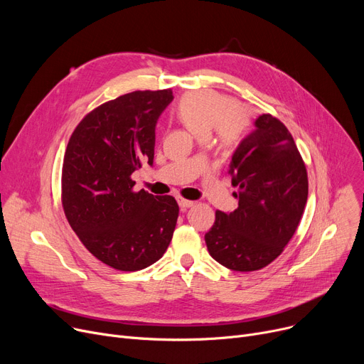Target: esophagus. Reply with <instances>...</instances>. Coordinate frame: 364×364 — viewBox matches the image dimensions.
Listing matches in <instances>:
<instances>
[{
    "mask_svg": "<svg viewBox=\"0 0 364 364\" xmlns=\"http://www.w3.org/2000/svg\"><path fill=\"white\" fill-rule=\"evenodd\" d=\"M178 205H180L181 209H186V208L193 206L195 202H193V200H187V199H184V198H178Z\"/></svg>",
    "mask_w": 364,
    "mask_h": 364,
    "instance_id": "1",
    "label": "esophagus"
}]
</instances>
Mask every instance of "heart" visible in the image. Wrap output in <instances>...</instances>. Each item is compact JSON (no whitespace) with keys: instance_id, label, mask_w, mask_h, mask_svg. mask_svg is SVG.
<instances>
[{"instance_id":"b5f03b06","label":"heart","mask_w":364,"mask_h":364,"mask_svg":"<svg viewBox=\"0 0 364 364\" xmlns=\"http://www.w3.org/2000/svg\"><path fill=\"white\" fill-rule=\"evenodd\" d=\"M183 124L199 137H206L214 129L217 143L235 147L250 128L251 119L239 103L228 95L215 91H195L183 95L177 106Z\"/></svg>"}]
</instances>
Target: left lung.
<instances>
[{"label": "left lung", "mask_w": 364, "mask_h": 364, "mask_svg": "<svg viewBox=\"0 0 364 364\" xmlns=\"http://www.w3.org/2000/svg\"><path fill=\"white\" fill-rule=\"evenodd\" d=\"M230 174L239 206L215 213L205 235L208 251L230 270H261L296 232L309 198L307 168L289 129L264 113L235 151Z\"/></svg>", "instance_id": "left-lung-1"}]
</instances>
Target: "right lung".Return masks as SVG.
<instances>
[{
  "mask_svg": "<svg viewBox=\"0 0 364 364\" xmlns=\"http://www.w3.org/2000/svg\"><path fill=\"white\" fill-rule=\"evenodd\" d=\"M172 90L132 91L76 125L62 168V205L72 230L103 264L137 272L165 254L176 230L172 196L134 192L131 174L153 164L155 127Z\"/></svg>",
  "mask_w": 364,
  "mask_h": 364,
  "instance_id": "1",
  "label": "right lung"
}]
</instances>
